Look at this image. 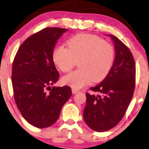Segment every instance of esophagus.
<instances>
[{"label":"esophagus","instance_id":"esophagus-1","mask_svg":"<svg viewBox=\"0 0 149 149\" xmlns=\"http://www.w3.org/2000/svg\"><path fill=\"white\" fill-rule=\"evenodd\" d=\"M72 93H73V94H75V93H79L78 90L75 89V88H72Z\"/></svg>","mask_w":149,"mask_h":149}]
</instances>
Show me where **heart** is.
Returning <instances> with one entry per match:
<instances>
[{
    "instance_id": "b5f03b06",
    "label": "heart",
    "mask_w": 149,
    "mask_h": 149,
    "mask_svg": "<svg viewBox=\"0 0 149 149\" xmlns=\"http://www.w3.org/2000/svg\"><path fill=\"white\" fill-rule=\"evenodd\" d=\"M68 47L59 45L53 54V61L62 72H68L78 61V70L65 75L63 84L79 89L93 79L99 81L109 73L114 61L112 47L92 34H77L68 41Z\"/></svg>"
}]
</instances>
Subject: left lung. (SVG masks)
<instances>
[{
  "label": "left lung",
  "mask_w": 149,
  "mask_h": 149,
  "mask_svg": "<svg viewBox=\"0 0 149 149\" xmlns=\"http://www.w3.org/2000/svg\"><path fill=\"white\" fill-rule=\"evenodd\" d=\"M115 60L109 73L91 90L98 95L86 94L83 112L86 123L98 132L109 130L121 121L132 98L135 87L134 59L130 49L113 35Z\"/></svg>",
  "instance_id": "obj_1"
}]
</instances>
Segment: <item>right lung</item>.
I'll return each instance as SVG.
<instances>
[{
  "label": "right lung",
  "instance_id": "obj_1",
  "mask_svg": "<svg viewBox=\"0 0 149 149\" xmlns=\"http://www.w3.org/2000/svg\"><path fill=\"white\" fill-rule=\"evenodd\" d=\"M68 29L47 28L28 38L15 56L12 85L15 103L29 123L38 128L51 126L72 95L70 86H50L59 74L53 54L58 39Z\"/></svg>",
  "mask_w": 149,
  "mask_h": 149
}]
</instances>
